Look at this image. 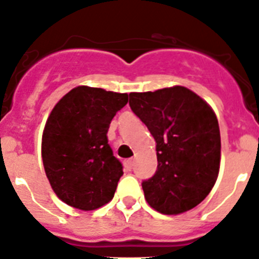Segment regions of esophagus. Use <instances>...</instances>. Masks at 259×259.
<instances>
[{"label":"esophagus","instance_id":"34e87169","mask_svg":"<svg viewBox=\"0 0 259 259\" xmlns=\"http://www.w3.org/2000/svg\"><path fill=\"white\" fill-rule=\"evenodd\" d=\"M124 166H125V170L132 171L133 166H134V159H126V161L124 162Z\"/></svg>","mask_w":259,"mask_h":259}]
</instances>
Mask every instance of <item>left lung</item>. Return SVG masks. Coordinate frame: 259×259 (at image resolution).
<instances>
[{"label":"left lung","instance_id":"obj_1","mask_svg":"<svg viewBox=\"0 0 259 259\" xmlns=\"http://www.w3.org/2000/svg\"><path fill=\"white\" fill-rule=\"evenodd\" d=\"M133 112L156 141L157 171L142 183L144 198L163 214L194 208L213 188L221 161L216 113L181 85L129 94Z\"/></svg>","mask_w":259,"mask_h":259}]
</instances>
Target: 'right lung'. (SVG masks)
Instances as JSON below:
<instances>
[{
    "mask_svg": "<svg viewBox=\"0 0 259 259\" xmlns=\"http://www.w3.org/2000/svg\"><path fill=\"white\" fill-rule=\"evenodd\" d=\"M127 97L79 85L51 111L42 135L43 166L52 190L67 206L93 211L113 198L124 172L107 132Z\"/></svg>",
    "mask_w": 259,
    "mask_h": 259,
    "instance_id": "obj_1",
    "label": "right lung"
}]
</instances>
